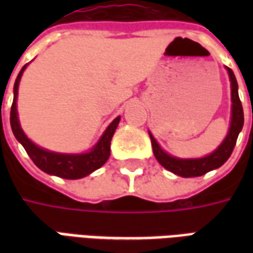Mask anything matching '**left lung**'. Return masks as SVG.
<instances>
[{"instance_id": "obj_1", "label": "left lung", "mask_w": 253, "mask_h": 253, "mask_svg": "<svg viewBox=\"0 0 253 253\" xmlns=\"http://www.w3.org/2000/svg\"><path fill=\"white\" fill-rule=\"evenodd\" d=\"M226 69H228L230 88H232V121H230V127H229L226 138L211 154L202 159H177L165 153L164 150L160 148V145L154 139L153 135L149 132L152 146H153L154 157L165 169L170 170L172 173L181 176V177H196V176L205 175L207 172L217 169L221 165L225 164L233 152L237 137L244 125V112H243V105L239 97V85H237L236 77L232 69L229 67Z\"/></svg>"}]
</instances>
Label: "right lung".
I'll list each match as a JSON object with an SVG mask.
<instances>
[{
  "label": "right lung",
  "mask_w": 253,
  "mask_h": 253,
  "mask_svg": "<svg viewBox=\"0 0 253 253\" xmlns=\"http://www.w3.org/2000/svg\"><path fill=\"white\" fill-rule=\"evenodd\" d=\"M25 67H27V65L23 66V69L20 70L19 76L16 78L13 88V103H12V108H10V126H12V131H13L16 139L24 146L25 152L28 153L31 160L35 163L36 167L43 172L48 173V175L59 176L62 179H69V180H76V179H81V177L88 176L93 170L99 169L100 167H103L105 164V161L110 157L111 139H112V135L115 132L116 127L119 125L121 116L114 119V122L107 127L104 134L101 135L99 142L96 143L93 149L88 153L63 154L39 148L38 145H35L31 141L30 138H27L23 128L20 126L19 116H17L16 101H17V93H19V83L21 80L23 73H24Z\"/></svg>",
  "instance_id": "1"
}]
</instances>
